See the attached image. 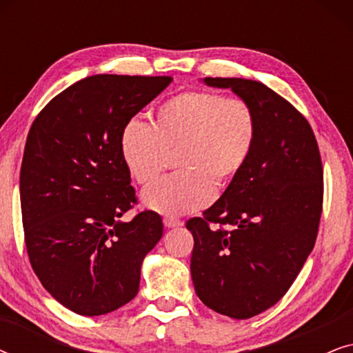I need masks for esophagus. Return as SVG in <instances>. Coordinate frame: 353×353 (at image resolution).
Instances as JSON below:
<instances>
[{"label": "esophagus", "instance_id": "esophagus-1", "mask_svg": "<svg viewBox=\"0 0 353 353\" xmlns=\"http://www.w3.org/2000/svg\"><path fill=\"white\" fill-rule=\"evenodd\" d=\"M163 225H165L167 228H178V226H183V221L173 219V216H165V219H163Z\"/></svg>", "mask_w": 353, "mask_h": 353}]
</instances>
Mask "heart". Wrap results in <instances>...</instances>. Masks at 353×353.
<instances>
[{
  "label": "heart",
  "mask_w": 353,
  "mask_h": 353,
  "mask_svg": "<svg viewBox=\"0 0 353 353\" xmlns=\"http://www.w3.org/2000/svg\"><path fill=\"white\" fill-rule=\"evenodd\" d=\"M257 137L249 101L192 90L159 105L151 127L130 120L120 133V154L141 186L156 181L175 156L178 173L148 188L143 202L159 214L183 215L205 207L214 188H225L244 170Z\"/></svg>",
  "instance_id": "1"
}]
</instances>
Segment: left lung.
I'll use <instances>...</instances> for the list:
<instances>
[{
  "instance_id": "left-lung-1",
  "label": "left lung",
  "mask_w": 353,
  "mask_h": 353,
  "mask_svg": "<svg viewBox=\"0 0 353 353\" xmlns=\"http://www.w3.org/2000/svg\"><path fill=\"white\" fill-rule=\"evenodd\" d=\"M249 101L259 137L244 170L202 216L186 221L194 238L191 276L207 307L248 320L292 286L315 245L323 210V163L315 133L267 85L204 79Z\"/></svg>"
}]
</instances>
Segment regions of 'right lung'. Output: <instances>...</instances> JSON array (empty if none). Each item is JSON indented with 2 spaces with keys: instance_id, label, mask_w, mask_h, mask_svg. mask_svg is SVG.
<instances>
[{
  "instance_id": "1",
  "label": "right lung",
  "mask_w": 353,
  "mask_h": 353,
  "mask_svg": "<svg viewBox=\"0 0 353 353\" xmlns=\"http://www.w3.org/2000/svg\"><path fill=\"white\" fill-rule=\"evenodd\" d=\"M172 77L93 75L54 96L33 120L21 167L28 260L69 310L104 315L132 301L144 255L162 238L161 215L141 210L120 154L122 128Z\"/></svg>"
}]
</instances>
